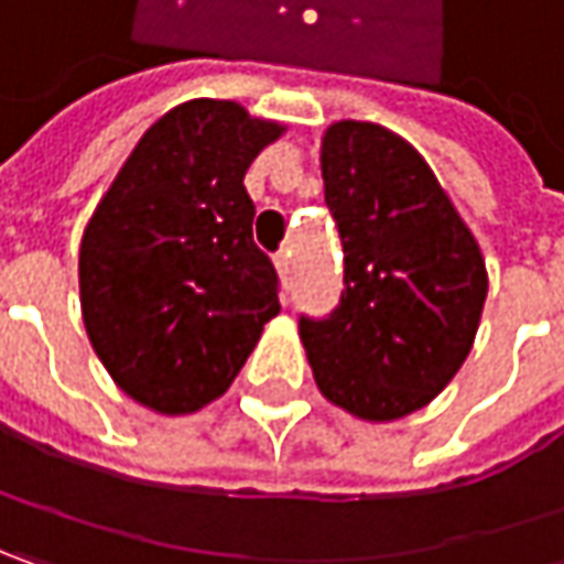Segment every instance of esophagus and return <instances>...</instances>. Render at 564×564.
Listing matches in <instances>:
<instances>
[{
	"label": "esophagus",
	"mask_w": 564,
	"mask_h": 564,
	"mask_svg": "<svg viewBox=\"0 0 564 564\" xmlns=\"http://www.w3.org/2000/svg\"><path fill=\"white\" fill-rule=\"evenodd\" d=\"M274 264H278V274H281V281L290 283V278H293V252H290V249L278 252V256H274Z\"/></svg>",
	"instance_id": "esophagus-1"
}]
</instances>
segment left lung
Segmentation results:
<instances>
[{
	"label": "left lung",
	"instance_id": "obj_1",
	"mask_svg": "<svg viewBox=\"0 0 564 564\" xmlns=\"http://www.w3.org/2000/svg\"><path fill=\"white\" fill-rule=\"evenodd\" d=\"M322 180L344 242V293L328 318H300L312 376L359 420H401L470 354L486 261L426 160L376 122L328 126Z\"/></svg>",
	"mask_w": 564,
	"mask_h": 564
}]
</instances>
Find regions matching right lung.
<instances>
[{
	"label": "right lung",
	"instance_id": "obj_1",
	"mask_svg": "<svg viewBox=\"0 0 564 564\" xmlns=\"http://www.w3.org/2000/svg\"><path fill=\"white\" fill-rule=\"evenodd\" d=\"M283 135L234 100L180 104L141 135L94 210L78 258L94 354L166 416L220 398L281 312L252 239L249 163Z\"/></svg>",
	"mask_w": 564,
	"mask_h": 564
}]
</instances>
